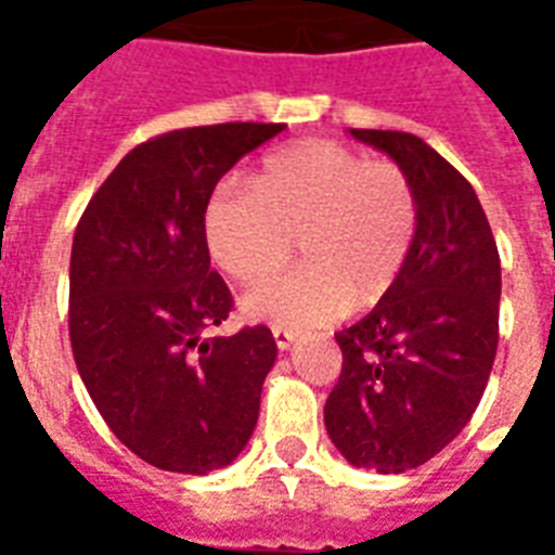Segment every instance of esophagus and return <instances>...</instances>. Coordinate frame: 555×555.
I'll return each instance as SVG.
<instances>
[{
  "mask_svg": "<svg viewBox=\"0 0 555 555\" xmlns=\"http://www.w3.org/2000/svg\"><path fill=\"white\" fill-rule=\"evenodd\" d=\"M273 341H276L279 350H288L294 345V333L285 326H273Z\"/></svg>",
  "mask_w": 555,
  "mask_h": 555,
  "instance_id": "1",
  "label": "esophagus"
}]
</instances>
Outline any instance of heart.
I'll return each instance as SVG.
<instances>
[{
	"mask_svg": "<svg viewBox=\"0 0 555 555\" xmlns=\"http://www.w3.org/2000/svg\"><path fill=\"white\" fill-rule=\"evenodd\" d=\"M418 202L408 171L333 139H306L261 159L253 183L222 181L205 207L210 258L255 282L294 253L306 264L258 282L243 297L253 321L321 326L386 300L413 253Z\"/></svg>",
	"mask_w": 555,
	"mask_h": 555,
	"instance_id": "b5f03b06",
	"label": "heart"
}]
</instances>
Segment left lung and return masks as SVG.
<instances>
[{
  "label": "left lung",
  "mask_w": 555,
  "mask_h": 555,
  "mask_svg": "<svg viewBox=\"0 0 555 555\" xmlns=\"http://www.w3.org/2000/svg\"><path fill=\"white\" fill-rule=\"evenodd\" d=\"M408 171L413 253L392 294L336 333L330 440L353 466L404 473L442 452L485 396L500 345V253L476 190L413 133L350 130Z\"/></svg>",
  "instance_id": "obj_1"
}]
</instances>
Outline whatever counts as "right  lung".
<instances>
[{
    "label": "right lung",
    "mask_w": 555,
    "mask_h": 555,
    "mask_svg": "<svg viewBox=\"0 0 555 555\" xmlns=\"http://www.w3.org/2000/svg\"><path fill=\"white\" fill-rule=\"evenodd\" d=\"M285 125L183 127L127 154L91 195L70 249V348L127 449L169 473L229 466L276 362L264 324L207 336L234 309L210 267L205 207L219 178Z\"/></svg>",
    "instance_id": "obj_1"
}]
</instances>
